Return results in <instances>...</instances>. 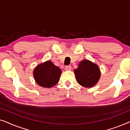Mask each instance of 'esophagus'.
Segmentation results:
<instances>
[{"mask_svg":"<svg viewBox=\"0 0 130 130\" xmlns=\"http://www.w3.org/2000/svg\"><path fill=\"white\" fill-rule=\"evenodd\" d=\"M72 69V67L70 66H67L65 67V70L67 71H70Z\"/></svg>","mask_w":130,"mask_h":130,"instance_id":"obj_1","label":"esophagus"}]
</instances>
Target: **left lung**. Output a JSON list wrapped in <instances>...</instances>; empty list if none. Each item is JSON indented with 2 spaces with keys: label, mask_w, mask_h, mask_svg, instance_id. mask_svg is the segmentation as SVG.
Instances as JSON below:
<instances>
[{
  "label": "left lung",
  "mask_w": 130,
  "mask_h": 130,
  "mask_svg": "<svg viewBox=\"0 0 130 130\" xmlns=\"http://www.w3.org/2000/svg\"><path fill=\"white\" fill-rule=\"evenodd\" d=\"M74 72L77 83L85 88L95 86L101 76L98 66L88 60H83L80 62Z\"/></svg>",
  "instance_id": "obj_1"
}]
</instances>
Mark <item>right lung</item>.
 I'll return each mask as SVG.
<instances>
[{"instance_id": "1", "label": "right lung", "mask_w": 130, "mask_h": 130, "mask_svg": "<svg viewBox=\"0 0 130 130\" xmlns=\"http://www.w3.org/2000/svg\"><path fill=\"white\" fill-rule=\"evenodd\" d=\"M61 74V69L49 60L37 66L33 72L37 84L48 88L54 86L58 82Z\"/></svg>"}]
</instances>
